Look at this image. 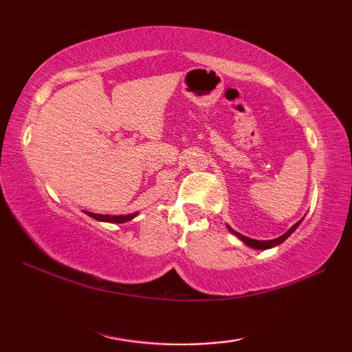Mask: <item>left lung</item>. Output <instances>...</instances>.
I'll list each match as a JSON object with an SVG mask.
<instances>
[{
    "label": "left lung",
    "instance_id": "8db88e82",
    "mask_svg": "<svg viewBox=\"0 0 352 352\" xmlns=\"http://www.w3.org/2000/svg\"><path fill=\"white\" fill-rule=\"evenodd\" d=\"M300 222H301V220H300ZM300 222H296L294 226H292V228L287 231V233H284L283 236H279V237H276V239H272V241H254V239H250V237H247V236H242V234H239V233H236V231L231 230L230 226H228V230L231 231V233H234L237 237H239V239H241L242 242H245L248 247L256 248V250H267V248L276 247V245H279V243H283L292 233H294V231L296 230V226L300 225Z\"/></svg>",
    "mask_w": 352,
    "mask_h": 352
}]
</instances>
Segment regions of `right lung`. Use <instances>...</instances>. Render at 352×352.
Wrapping results in <instances>:
<instances>
[{"instance_id":"obj_1","label":"right lung","mask_w":352,"mask_h":352,"mask_svg":"<svg viewBox=\"0 0 352 352\" xmlns=\"http://www.w3.org/2000/svg\"><path fill=\"white\" fill-rule=\"evenodd\" d=\"M87 214L93 219L100 220V222H110V223H124L127 222V220H132L136 216V212L127 214V216H109V214H94L90 211H87Z\"/></svg>"}]
</instances>
